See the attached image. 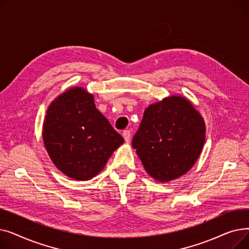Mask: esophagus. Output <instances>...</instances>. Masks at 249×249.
<instances>
[{"label":"esophagus","mask_w":249,"mask_h":249,"mask_svg":"<svg viewBox=\"0 0 249 249\" xmlns=\"http://www.w3.org/2000/svg\"><path fill=\"white\" fill-rule=\"evenodd\" d=\"M123 137L126 142H129L130 138H131V132H130L129 130H125V131L123 132Z\"/></svg>","instance_id":"esophagus-1"}]
</instances>
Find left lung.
Listing matches in <instances>:
<instances>
[{"label": "left lung", "mask_w": 249, "mask_h": 249, "mask_svg": "<svg viewBox=\"0 0 249 249\" xmlns=\"http://www.w3.org/2000/svg\"><path fill=\"white\" fill-rule=\"evenodd\" d=\"M206 138L202 115L182 96L149 105L132 146L146 173L160 182L187 174L200 156Z\"/></svg>", "instance_id": "8db88e82"}]
</instances>
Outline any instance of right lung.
<instances>
[{"label":"right lung","instance_id":"1","mask_svg":"<svg viewBox=\"0 0 249 249\" xmlns=\"http://www.w3.org/2000/svg\"><path fill=\"white\" fill-rule=\"evenodd\" d=\"M42 137L53 164L75 180L96 177L124 142L96 108L94 96L82 87L71 88L51 102Z\"/></svg>","mask_w":249,"mask_h":249}]
</instances>
